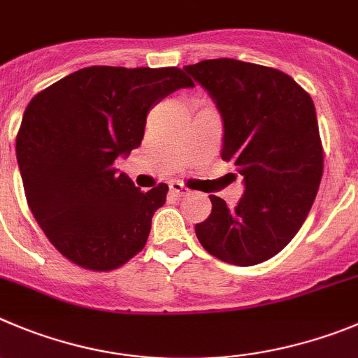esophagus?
<instances>
[{
    "instance_id": "obj_1",
    "label": "esophagus",
    "mask_w": 358,
    "mask_h": 358,
    "mask_svg": "<svg viewBox=\"0 0 358 358\" xmlns=\"http://www.w3.org/2000/svg\"><path fill=\"white\" fill-rule=\"evenodd\" d=\"M170 192H172L176 196H186L189 193V189L186 188L182 182L173 181V182H170Z\"/></svg>"
}]
</instances>
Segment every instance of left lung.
Here are the masks:
<instances>
[{
	"mask_svg": "<svg viewBox=\"0 0 358 358\" xmlns=\"http://www.w3.org/2000/svg\"><path fill=\"white\" fill-rule=\"evenodd\" d=\"M185 71L216 103L224 120L222 159L243 176L234 209L209 195L211 215L195 225L220 261L254 266L277 255L309 215L323 176V145L313 99L286 72L216 58Z\"/></svg>",
	"mask_w": 358,
	"mask_h": 358,
	"instance_id": "obj_1",
	"label": "left lung"
}]
</instances>
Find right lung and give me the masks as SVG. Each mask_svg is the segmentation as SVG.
<instances>
[{"instance_id": "1", "label": "right lung", "mask_w": 358, "mask_h": 358, "mask_svg": "<svg viewBox=\"0 0 358 358\" xmlns=\"http://www.w3.org/2000/svg\"><path fill=\"white\" fill-rule=\"evenodd\" d=\"M188 87L177 67L94 65L29 101L15 140L26 201L69 261L110 271L145 247L169 186L140 192L115 159L140 147L154 104Z\"/></svg>"}]
</instances>
